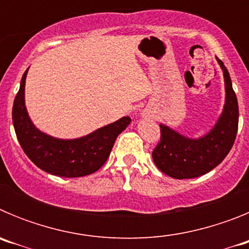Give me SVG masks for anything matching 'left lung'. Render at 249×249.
<instances>
[{
    "instance_id": "left-lung-1",
    "label": "left lung",
    "mask_w": 249,
    "mask_h": 249,
    "mask_svg": "<svg viewBox=\"0 0 249 249\" xmlns=\"http://www.w3.org/2000/svg\"><path fill=\"white\" fill-rule=\"evenodd\" d=\"M218 59V58H217ZM226 82V105L212 131L198 140H190L160 124V141L152 152L156 166L177 179L203 176L218 166L230 153L238 131V101L227 68L218 59Z\"/></svg>"
}]
</instances>
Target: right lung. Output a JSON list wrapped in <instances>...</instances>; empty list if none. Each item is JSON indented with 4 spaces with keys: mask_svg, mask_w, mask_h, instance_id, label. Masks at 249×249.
Returning <instances> with one entry per match:
<instances>
[{
    "mask_svg": "<svg viewBox=\"0 0 249 249\" xmlns=\"http://www.w3.org/2000/svg\"><path fill=\"white\" fill-rule=\"evenodd\" d=\"M27 71L22 76L12 108L13 127L26 156L38 168L59 177H82L98 171L109 157L114 141L126 129L131 118L123 117L77 140H58L45 135L32 124L26 111Z\"/></svg>",
    "mask_w": 249,
    "mask_h": 249,
    "instance_id": "1",
    "label": "right lung"
}]
</instances>
